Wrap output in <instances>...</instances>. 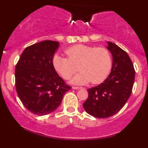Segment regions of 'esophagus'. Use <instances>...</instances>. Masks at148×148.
<instances>
[{
	"label": "esophagus",
	"mask_w": 148,
	"mask_h": 148,
	"mask_svg": "<svg viewBox=\"0 0 148 148\" xmlns=\"http://www.w3.org/2000/svg\"><path fill=\"white\" fill-rule=\"evenodd\" d=\"M72 89H82V88L78 87V86H72Z\"/></svg>",
	"instance_id": "esophagus-1"
}]
</instances>
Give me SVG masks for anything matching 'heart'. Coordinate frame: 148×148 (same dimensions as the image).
I'll list each match as a JSON object with an SVG mask.
<instances>
[{"mask_svg":"<svg viewBox=\"0 0 148 148\" xmlns=\"http://www.w3.org/2000/svg\"><path fill=\"white\" fill-rule=\"evenodd\" d=\"M66 58L55 54L52 63L54 69L64 79L71 78L77 70L81 72L71 80L74 84L102 82L112 68V57L105 48L78 44L66 49ZM78 69H77V66Z\"/></svg>","mask_w":148,"mask_h":148,"instance_id":"b5f03b06","label":"heart"}]
</instances>
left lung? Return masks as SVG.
Returning <instances> with one entry per match:
<instances>
[{"mask_svg":"<svg viewBox=\"0 0 148 148\" xmlns=\"http://www.w3.org/2000/svg\"><path fill=\"white\" fill-rule=\"evenodd\" d=\"M107 49L112 56L111 72L100 84L88 89L89 97L83 104L85 111L97 118L118 112L130 97L135 82V71L127 52L110 41Z\"/></svg>","mask_w":148,"mask_h":148,"instance_id":"8db88e82","label":"left lung"}]
</instances>
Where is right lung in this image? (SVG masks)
<instances>
[{"label": "right lung", "instance_id": "obj_1", "mask_svg": "<svg viewBox=\"0 0 148 148\" xmlns=\"http://www.w3.org/2000/svg\"><path fill=\"white\" fill-rule=\"evenodd\" d=\"M58 41H43L26 48L16 66L18 96L24 107L36 115L56 110L71 86L66 85L53 66Z\"/></svg>", "mask_w": 148, "mask_h": 148}]
</instances>
